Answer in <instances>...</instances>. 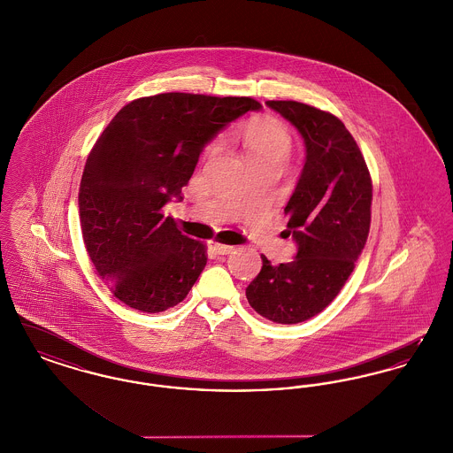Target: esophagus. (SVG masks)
<instances>
[{
    "label": "esophagus",
    "mask_w": 453,
    "mask_h": 453,
    "mask_svg": "<svg viewBox=\"0 0 453 453\" xmlns=\"http://www.w3.org/2000/svg\"><path fill=\"white\" fill-rule=\"evenodd\" d=\"M211 246L214 248V251H216L217 255H229V253L234 250L233 246H227V244H222V242H217V241H212Z\"/></svg>",
    "instance_id": "esophagus-1"
}]
</instances>
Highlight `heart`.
<instances>
[{"label":"heart","mask_w":453,"mask_h":453,"mask_svg":"<svg viewBox=\"0 0 453 453\" xmlns=\"http://www.w3.org/2000/svg\"><path fill=\"white\" fill-rule=\"evenodd\" d=\"M216 148L217 144H214L212 150ZM244 148L248 159L266 154H280L283 157H288L292 141L288 132L280 124L272 120H258L246 129Z\"/></svg>","instance_id":"1"}]
</instances>
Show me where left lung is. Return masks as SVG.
<instances>
[{
    "label": "left lung",
    "instance_id": "8db88e82",
    "mask_svg": "<svg viewBox=\"0 0 453 453\" xmlns=\"http://www.w3.org/2000/svg\"><path fill=\"white\" fill-rule=\"evenodd\" d=\"M266 105L299 130L305 144V165L285 207V233L294 237L297 255L277 266L261 255V272L246 297L259 316L297 324L333 302L362 255L372 180L364 154L338 117L292 100Z\"/></svg>",
    "mask_w": 453,
    "mask_h": 453
}]
</instances>
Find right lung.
Wrapping results in <instances>:
<instances>
[{
  "label": "right lung",
  "mask_w": 453,
  "mask_h": 453,
  "mask_svg": "<svg viewBox=\"0 0 453 453\" xmlns=\"http://www.w3.org/2000/svg\"><path fill=\"white\" fill-rule=\"evenodd\" d=\"M250 96L161 93L122 108L88 156L80 220L88 255L113 296L141 312L183 301L207 265L163 207L188 183L203 148L246 111Z\"/></svg>",
  "instance_id": "obj_1"
}]
</instances>
